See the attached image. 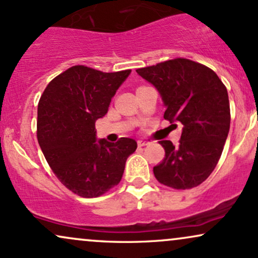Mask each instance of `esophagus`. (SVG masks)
I'll use <instances>...</instances> for the list:
<instances>
[{"label": "esophagus", "instance_id": "obj_1", "mask_svg": "<svg viewBox=\"0 0 258 258\" xmlns=\"http://www.w3.org/2000/svg\"><path fill=\"white\" fill-rule=\"evenodd\" d=\"M137 144H138V147H139V148H142V147H147V145L149 144V142H147V141H142V139H139V141L137 142Z\"/></svg>", "mask_w": 258, "mask_h": 258}]
</instances>
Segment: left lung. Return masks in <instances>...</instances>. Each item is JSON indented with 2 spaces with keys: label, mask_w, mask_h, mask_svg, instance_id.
<instances>
[{
  "label": "left lung",
  "mask_w": 258,
  "mask_h": 258,
  "mask_svg": "<svg viewBox=\"0 0 258 258\" xmlns=\"http://www.w3.org/2000/svg\"><path fill=\"white\" fill-rule=\"evenodd\" d=\"M137 73L159 90L167 107L164 119L184 126L176 147L160 142L166 154L154 167L155 178L176 190L196 187L212 174L227 139V89L213 70L184 57L138 68Z\"/></svg>",
  "instance_id": "obj_1"
}]
</instances>
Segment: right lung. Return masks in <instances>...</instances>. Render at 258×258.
<instances>
[{
  "label": "right lung",
  "mask_w": 258,
  "mask_h": 258,
  "mask_svg": "<svg viewBox=\"0 0 258 258\" xmlns=\"http://www.w3.org/2000/svg\"><path fill=\"white\" fill-rule=\"evenodd\" d=\"M131 70L105 73L83 64L55 77L40 96L37 139L61 184L84 198L104 195L122 178L137 142H97L95 122L107 114L111 97Z\"/></svg>",
  "instance_id": "right-lung-1"
}]
</instances>
